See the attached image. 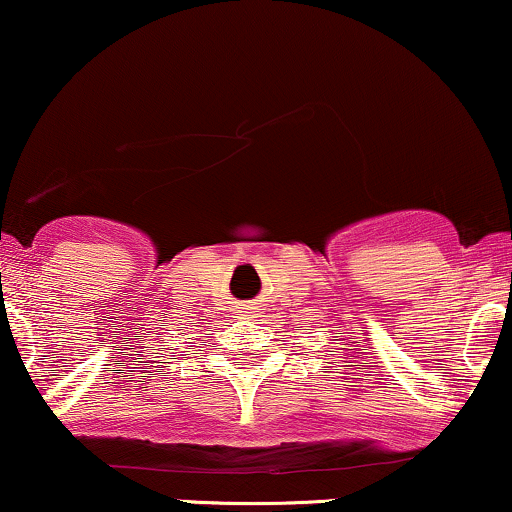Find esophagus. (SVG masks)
<instances>
[{
    "label": "esophagus",
    "mask_w": 512,
    "mask_h": 512,
    "mask_svg": "<svg viewBox=\"0 0 512 512\" xmlns=\"http://www.w3.org/2000/svg\"><path fill=\"white\" fill-rule=\"evenodd\" d=\"M239 311H237V315H249L251 311H254V306H237Z\"/></svg>",
    "instance_id": "obj_1"
}]
</instances>
